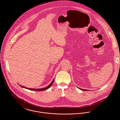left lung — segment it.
<instances>
[{
	"instance_id": "left-lung-1",
	"label": "left lung",
	"mask_w": 120,
	"mask_h": 120,
	"mask_svg": "<svg viewBox=\"0 0 120 120\" xmlns=\"http://www.w3.org/2000/svg\"><path fill=\"white\" fill-rule=\"evenodd\" d=\"M80 90H84V89H80V88H79Z\"/></svg>"
}]
</instances>
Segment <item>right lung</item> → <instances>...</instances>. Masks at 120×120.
Instances as JSON below:
<instances>
[{"instance_id": "obj_1", "label": "right lung", "mask_w": 120, "mask_h": 120, "mask_svg": "<svg viewBox=\"0 0 120 120\" xmlns=\"http://www.w3.org/2000/svg\"><path fill=\"white\" fill-rule=\"evenodd\" d=\"M54 81V79H53V80L52 81V82H51V83L49 85V86H48L47 87H45V88H41V89H31V88H26L25 87H24V86H21V87H23V88H26V89H29V90H37V91H42V90H46L47 89H48L51 86L53 82Z\"/></svg>"}]
</instances>
